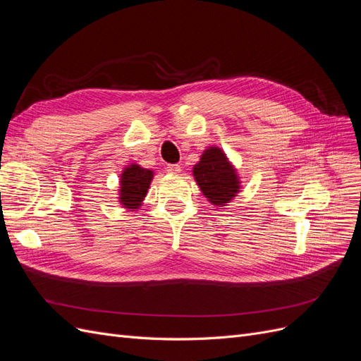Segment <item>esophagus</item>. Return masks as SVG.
I'll return each mask as SVG.
<instances>
[{"label": "esophagus", "instance_id": "obj_1", "mask_svg": "<svg viewBox=\"0 0 361 361\" xmlns=\"http://www.w3.org/2000/svg\"><path fill=\"white\" fill-rule=\"evenodd\" d=\"M167 171L170 174H179L182 171L180 166H178V164H170V166H167Z\"/></svg>", "mask_w": 361, "mask_h": 361}]
</instances>
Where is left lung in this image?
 Here are the masks:
<instances>
[{
  "label": "left lung",
  "mask_w": 361,
  "mask_h": 361,
  "mask_svg": "<svg viewBox=\"0 0 361 361\" xmlns=\"http://www.w3.org/2000/svg\"><path fill=\"white\" fill-rule=\"evenodd\" d=\"M192 176L207 202L214 206L224 207L241 192L238 170L218 146L203 150L200 161L192 167Z\"/></svg>",
  "instance_id": "8db88e82"
}]
</instances>
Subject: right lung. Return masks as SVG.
Segmentation results:
<instances>
[{
    "label": "right lung",
    "instance_id": "add662e5",
    "mask_svg": "<svg viewBox=\"0 0 361 361\" xmlns=\"http://www.w3.org/2000/svg\"><path fill=\"white\" fill-rule=\"evenodd\" d=\"M154 179V170L129 162L120 173L118 179V203L128 211L140 209L149 191L150 182Z\"/></svg>",
    "mask_w": 361,
    "mask_h": 361
}]
</instances>
